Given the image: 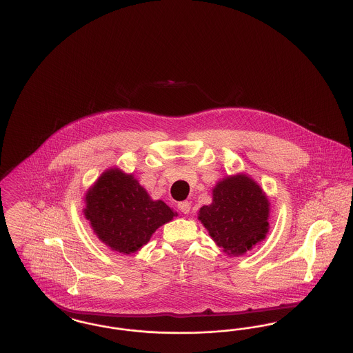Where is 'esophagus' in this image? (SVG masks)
Instances as JSON below:
<instances>
[{"instance_id": "1", "label": "esophagus", "mask_w": 353, "mask_h": 353, "mask_svg": "<svg viewBox=\"0 0 353 353\" xmlns=\"http://www.w3.org/2000/svg\"><path fill=\"white\" fill-rule=\"evenodd\" d=\"M177 207H179V210L183 212V214H190V203L188 200H184V201H180L179 204H177Z\"/></svg>"}]
</instances>
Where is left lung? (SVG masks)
Masks as SVG:
<instances>
[{
  "instance_id": "8db88e82",
  "label": "left lung",
  "mask_w": 353,
  "mask_h": 353,
  "mask_svg": "<svg viewBox=\"0 0 353 353\" xmlns=\"http://www.w3.org/2000/svg\"><path fill=\"white\" fill-rule=\"evenodd\" d=\"M199 219L227 254L242 255L266 236L269 200L250 177H228L214 188L212 204L200 208Z\"/></svg>"
}]
</instances>
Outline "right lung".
<instances>
[{
    "instance_id": "1",
    "label": "right lung",
    "mask_w": 353,
    "mask_h": 353,
    "mask_svg": "<svg viewBox=\"0 0 353 353\" xmlns=\"http://www.w3.org/2000/svg\"><path fill=\"white\" fill-rule=\"evenodd\" d=\"M84 214L98 238L123 254L139 250L174 216L163 201H153L133 176L117 169L103 173L88 190Z\"/></svg>"
}]
</instances>
